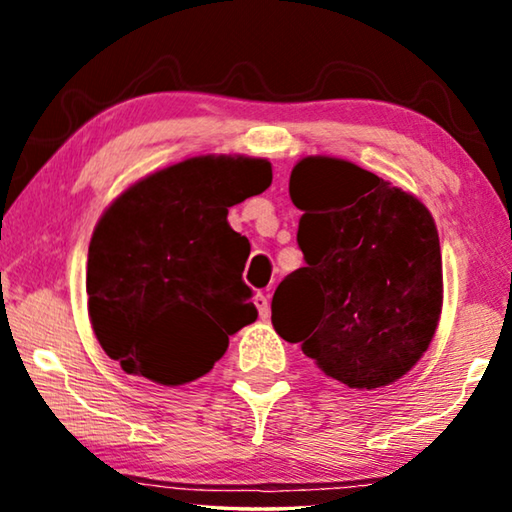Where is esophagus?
<instances>
[{
  "mask_svg": "<svg viewBox=\"0 0 512 512\" xmlns=\"http://www.w3.org/2000/svg\"><path fill=\"white\" fill-rule=\"evenodd\" d=\"M255 305H257V311H259V318L271 316V302H268V298L264 296V293H257Z\"/></svg>",
  "mask_w": 512,
  "mask_h": 512,
  "instance_id": "obj_1",
  "label": "esophagus"
}]
</instances>
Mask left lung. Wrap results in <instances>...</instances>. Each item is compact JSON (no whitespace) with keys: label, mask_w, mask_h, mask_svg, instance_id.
<instances>
[{"label":"left lung","mask_w":512,"mask_h":512,"mask_svg":"<svg viewBox=\"0 0 512 512\" xmlns=\"http://www.w3.org/2000/svg\"><path fill=\"white\" fill-rule=\"evenodd\" d=\"M289 194L307 266L275 289V332L345 386L393 384L427 352L443 309L433 216L413 194L327 155L293 167Z\"/></svg>","instance_id":"obj_1"}]
</instances>
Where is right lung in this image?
Wrapping results in <instances>:
<instances>
[{
	"label": "right lung",
	"instance_id": "add662e5",
	"mask_svg": "<svg viewBox=\"0 0 512 512\" xmlns=\"http://www.w3.org/2000/svg\"><path fill=\"white\" fill-rule=\"evenodd\" d=\"M271 180L264 158L198 155L137 180L103 212L85 287L97 341L121 370L187 384L257 318L241 280L250 244L230 228L228 207Z\"/></svg>",
	"mask_w": 512,
	"mask_h": 512
}]
</instances>
